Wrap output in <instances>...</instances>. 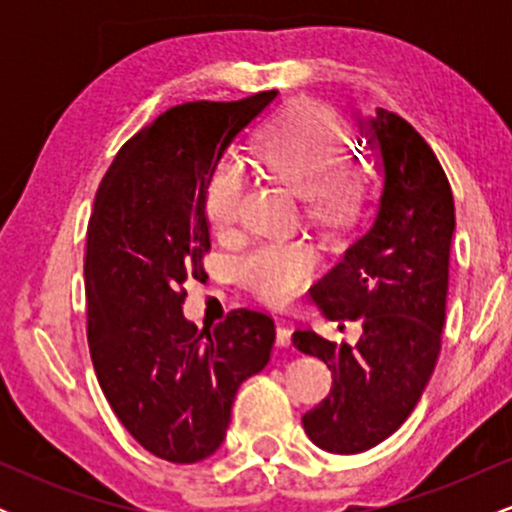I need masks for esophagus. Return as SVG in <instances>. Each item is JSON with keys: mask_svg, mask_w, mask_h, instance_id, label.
I'll use <instances>...</instances> for the list:
<instances>
[{"mask_svg": "<svg viewBox=\"0 0 512 512\" xmlns=\"http://www.w3.org/2000/svg\"><path fill=\"white\" fill-rule=\"evenodd\" d=\"M276 344L279 346L291 344V327L284 325V322H279V325H276Z\"/></svg>", "mask_w": 512, "mask_h": 512, "instance_id": "obj_1", "label": "esophagus"}]
</instances>
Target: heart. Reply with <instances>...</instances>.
<instances>
[{"instance_id":"heart-1","label":"heart","mask_w":512,"mask_h":512,"mask_svg":"<svg viewBox=\"0 0 512 512\" xmlns=\"http://www.w3.org/2000/svg\"><path fill=\"white\" fill-rule=\"evenodd\" d=\"M349 134L330 110L320 105H293L276 115L260 139V158L279 180L305 195L315 219L344 221L354 214L363 190V173L344 158ZM245 207V178L236 166H221L211 175L207 216L219 233L238 226ZM315 252L303 243H267L240 260V274L267 303H289L315 272Z\"/></svg>"}]
</instances>
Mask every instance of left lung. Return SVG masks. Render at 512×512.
I'll return each instance as SVG.
<instances>
[{
	"mask_svg": "<svg viewBox=\"0 0 512 512\" xmlns=\"http://www.w3.org/2000/svg\"><path fill=\"white\" fill-rule=\"evenodd\" d=\"M358 129L383 158V192L363 236L310 293L330 320H361L363 334L349 346L293 332L296 349L332 370L330 395L303 416V428L337 455L383 443L426 390L440 354L455 233L450 182L426 139L383 108L358 117Z\"/></svg>",
	"mask_w": 512,
	"mask_h": 512,
	"instance_id": "left-lung-1",
	"label": "left lung"
}]
</instances>
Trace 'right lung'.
I'll return each instance as SVG.
<instances>
[{"label": "right lung", "instance_id": "right-lung-1", "mask_svg": "<svg viewBox=\"0 0 512 512\" xmlns=\"http://www.w3.org/2000/svg\"><path fill=\"white\" fill-rule=\"evenodd\" d=\"M276 98L182 103L117 151L86 233V334L96 378L129 436L161 460L214 455L274 320L238 308L214 330L185 320V281L211 248L207 190L223 151Z\"/></svg>", "mask_w": 512, "mask_h": 512}]
</instances>
